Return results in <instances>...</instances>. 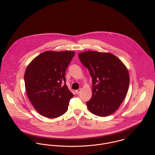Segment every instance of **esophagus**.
Returning a JSON list of instances; mask_svg holds the SVG:
<instances>
[{"label":"esophagus","instance_id":"obj_1","mask_svg":"<svg viewBox=\"0 0 155 155\" xmlns=\"http://www.w3.org/2000/svg\"><path fill=\"white\" fill-rule=\"evenodd\" d=\"M80 91H81V89H78V90H75V93H76V94H79V93H80Z\"/></svg>","mask_w":155,"mask_h":155}]
</instances>
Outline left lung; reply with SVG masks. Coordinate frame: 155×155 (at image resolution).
Listing matches in <instances>:
<instances>
[{"label": "left lung", "instance_id": "8db88e82", "mask_svg": "<svg viewBox=\"0 0 155 155\" xmlns=\"http://www.w3.org/2000/svg\"><path fill=\"white\" fill-rule=\"evenodd\" d=\"M78 58L92 78V96L86 102L88 110L99 117L114 113L124 100L130 84L128 69L110 53L87 51Z\"/></svg>", "mask_w": 155, "mask_h": 155}]
</instances>
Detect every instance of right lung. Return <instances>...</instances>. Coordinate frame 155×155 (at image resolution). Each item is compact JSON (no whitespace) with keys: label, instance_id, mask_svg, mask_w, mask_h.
<instances>
[{"label":"right lung","instance_id":"1","mask_svg":"<svg viewBox=\"0 0 155 155\" xmlns=\"http://www.w3.org/2000/svg\"><path fill=\"white\" fill-rule=\"evenodd\" d=\"M74 54L72 51L43 52L25 70L24 81L28 97L41 115L55 118L67 111L74 94L66 85L65 76Z\"/></svg>","mask_w":155,"mask_h":155}]
</instances>
